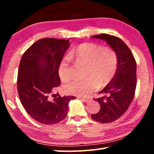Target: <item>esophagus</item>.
<instances>
[{"instance_id": "obj_1", "label": "esophagus", "mask_w": 154, "mask_h": 154, "mask_svg": "<svg viewBox=\"0 0 154 154\" xmlns=\"http://www.w3.org/2000/svg\"><path fill=\"white\" fill-rule=\"evenodd\" d=\"M81 100L83 102H85V103H88L90 101V99L89 98H80Z\"/></svg>"}]
</instances>
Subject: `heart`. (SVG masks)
I'll use <instances>...</instances> for the list:
<instances>
[{
	"label": "heart",
	"instance_id": "b5f03b06",
	"mask_svg": "<svg viewBox=\"0 0 154 154\" xmlns=\"http://www.w3.org/2000/svg\"><path fill=\"white\" fill-rule=\"evenodd\" d=\"M70 59L86 66L85 79H74L63 87L68 94L85 96L98 88H105L113 79L118 66L116 52L96 43H83L64 57L60 62L58 75L63 82L72 76Z\"/></svg>",
	"mask_w": 154,
	"mask_h": 154
}]
</instances>
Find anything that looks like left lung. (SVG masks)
<instances>
[{"label": "left lung", "mask_w": 154, "mask_h": 154, "mask_svg": "<svg viewBox=\"0 0 154 154\" xmlns=\"http://www.w3.org/2000/svg\"><path fill=\"white\" fill-rule=\"evenodd\" d=\"M92 37L105 41L116 52L118 58L116 75L98 92L102 96L94 99L100 104V111L91 116L95 121L110 123L120 118L133 100L137 85V63L130 49L121 38L107 34H100Z\"/></svg>", "instance_id": "obj_1"}]
</instances>
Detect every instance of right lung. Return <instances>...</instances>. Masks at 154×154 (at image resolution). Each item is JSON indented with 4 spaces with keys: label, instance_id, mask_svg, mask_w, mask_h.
<instances>
[{
    "label": "right lung",
    "instance_id": "right-lung-1",
    "mask_svg": "<svg viewBox=\"0 0 154 154\" xmlns=\"http://www.w3.org/2000/svg\"><path fill=\"white\" fill-rule=\"evenodd\" d=\"M69 46V40L42 38L32 44L21 59L17 75L18 94L25 110L39 123L52 125L63 120L70 100L76 98L51 96L61 83L58 66Z\"/></svg>",
    "mask_w": 154,
    "mask_h": 154
}]
</instances>
